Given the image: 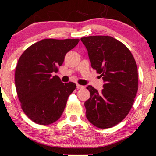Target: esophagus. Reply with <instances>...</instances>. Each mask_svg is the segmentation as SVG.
<instances>
[{
	"instance_id": "34e87169",
	"label": "esophagus",
	"mask_w": 156,
	"mask_h": 156,
	"mask_svg": "<svg viewBox=\"0 0 156 156\" xmlns=\"http://www.w3.org/2000/svg\"><path fill=\"white\" fill-rule=\"evenodd\" d=\"M76 88H77L78 89H83V88H84V87H83V86H82V85L77 84V85H76Z\"/></svg>"
}]
</instances>
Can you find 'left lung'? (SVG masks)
I'll return each instance as SVG.
<instances>
[{
  "label": "left lung",
  "instance_id": "8db88e82",
  "mask_svg": "<svg viewBox=\"0 0 156 156\" xmlns=\"http://www.w3.org/2000/svg\"><path fill=\"white\" fill-rule=\"evenodd\" d=\"M81 41L88 51L92 68L100 74L103 89H87L86 116L101 129L114 127L129 112L138 91L137 65L132 53L119 41L109 36H91Z\"/></svg>",
  "mask_w": 156,
  "mask_h": 156
}]
</instances>
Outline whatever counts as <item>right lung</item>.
Segmentation results:
<instances>
[{
	"label": "right lung",
	"mask_w": 156,
	"mask_h": 156,
	"mask_svg": "<svg viewBox=\"0 0 156 156\" xmlns=\"http://www.w3.org/2000/svg\"><path fill=\"white\" fill-rule=\"evenodd\" d=\"M79 41L43 39L27 48L19 58L15 77L17 96L22 110L35 123L51 125L61 117L76 86L62 83L53 74Z\"/></svg>",
	"instance_id": "add662e5"
}]
</instances>
